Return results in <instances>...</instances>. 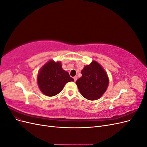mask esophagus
Listing matches in <instances>:
<instances>
[{"label":"esophagus","instance_id":"esophagus-1","mask_svg":"<svg viewBox=\"0 0 147 147\" xmlns=\"http://www.w3.org/2000/svg\"><path fill=\"white\" fill-rule=\"evenodd\" d=\"M74 82H76L77 80V76L74 77Z\"/></svg>","mask_w":147,"mask_h":147}]
</instances>
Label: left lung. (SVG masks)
<instances>
[{
    "label": "left lung",
    "instance_id": "obj_1",
    "mask_svg": "<svg viewBox=\"0 0 147 147\" xmlns=\"http://www.w3.org/2000/svg\"><path fill=\"white\" fill-rule=\"evenodd\" d=\"M82 76L76 84L82 95L88 100L99 99L109 85V78L104 69L93 61L82 70Z\"/></svg>",
    "mask_w": 147,
    "mask_h": 147
}]
</instances>
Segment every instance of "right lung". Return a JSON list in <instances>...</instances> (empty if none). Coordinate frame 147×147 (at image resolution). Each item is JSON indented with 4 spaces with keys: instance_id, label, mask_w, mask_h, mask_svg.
I'll return each mask as SVG.
<instances>
[{
    "instance_id": "add662e5",
    "label": "right lung",
    "mask_w": 147,
    "mask_h": 147,
    "mask_svg": "<svg viewBox=\"0 0 147 147\" xmlns=\"http://www.w3.org/2000/svg\"><path fill=\"white\" fill-rule=\"evenodd\" d=\"M69 73L62 69L60 62L50 61L40 70L37 82L40 90L47 96H54L59 93L65 84L74 82Z\"/></svg>"
}]
</instances>
